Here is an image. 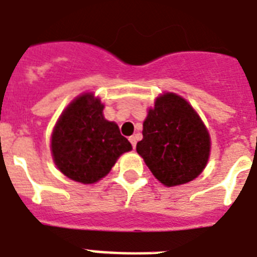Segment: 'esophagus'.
Segmentation results:
<instances>
[{
    "instance_id": "obj_1",
    "label": "esophagus",
    "mask_w": 257,
    "mask_h": 257,
    "mask_svg": "<svg viewBox=\"0 0 257 257\" xmlns=\"http://www.w3.org/2000/svg\"><path fill=\"white\" fill-rule=\"evenodd\" d=\"M130 143L131 144H133V148L135 149V147H136V136H130Z\"/></svg>"
}]
</instances>
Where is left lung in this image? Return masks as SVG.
Masks as SVG:
<instances>
[{
    "mask_svg": "<svg viewBox=\"0 0 257 257\" xmlns=\"http://www.w3.org/2000/svg\"><path fill=\"white\" fill-rule=\"evenodd\" d=\"M210 134L193 106L174 92L156 99L143 123L136 152L166 187L189 183L205 170Z\"/></svg>",
    "mask_w": 257,
    "mask_h": 257,
    "instance_id": "obj_1",
    "label": "left lung"
}]
</instances>
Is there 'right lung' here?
Returning a JSON list of instances; mask_svg holds the SVG:
<instances>
[{
  "mask_svg": "<svg viewBox=\"0 0 257 257\" xmlns=\"http://www.w3.org/2000/svg\"><path fill=\"white\" fill-rule=\"evenodd\" d=\"M94 94L79 95L61 113L51 135L56 167L67 178L94 184L109 174L121 154L133 149L117 123L106 121Z\"/></svg>",
  "mask_w": 257,
  "mask_h": 257,
  "instance_id": "1",
  "label": "right lung"
}]
</instances>
